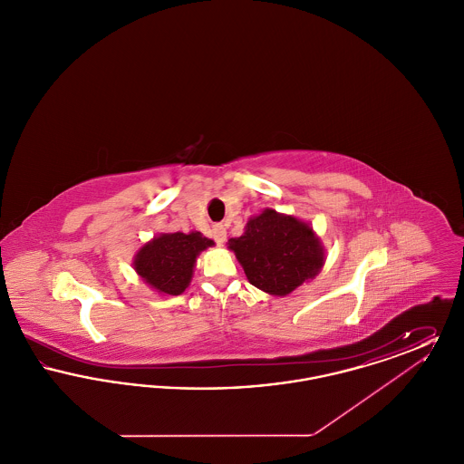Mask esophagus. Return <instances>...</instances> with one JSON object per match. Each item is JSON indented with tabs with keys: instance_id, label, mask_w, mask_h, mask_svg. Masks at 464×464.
<instances>
[{
	"instance_id": "1",
	"label": "esophagus",
	"mask_w": 464,
	"mask_h": 464,
	"mask_svg": "<svg viewBox=\"0 0 464 464\" xmlns=\"http://www.w3.org/2000/svg\"><path fill=\"white\" fill-rule=\"evenodd\" d=\"M214 240L218 243H222L226 240V227L221 226V224H218V226H214Z\"/></svg>"
}]
</instances>
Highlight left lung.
Here are the masks:
<instances>
[{
	"instance_id": "left-lung-1",
	"label": "left lung",
	"mask_w": 464,
	"mask_h": 464,
	"mask_svg": "<svg viewBox=\"0 0 464 464\" xmlns=\"http://www.w3.org/2000/svg\"><path fill=\"white\" fill-rule=\"evenodd\" d=\"M229 248L248 282L273 295H287L324 266V248L308 224L269 208L250 219Z\"/></svg>"
}]
</instances>
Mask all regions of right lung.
<instances>
[{
	"label": "right lung",
	"mask_w": 464,
	"mask_h": 464,
	"mask_svg": "<svg viewBox=\"0 0 464 464\" xmlns=\"http://www.w3.org/2000/svg\"><path fill=\"white\" fill-rule=\"evenodd\" d=\"M212 245L214 242L198 231L167 233L137 252L133 267L158 292L179 295L191 282L197 256Z\"/></svg>",
	"instance_id": "obj_1"
}]
</instances>
